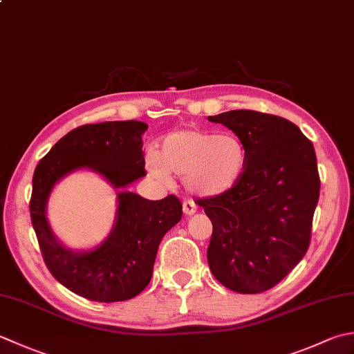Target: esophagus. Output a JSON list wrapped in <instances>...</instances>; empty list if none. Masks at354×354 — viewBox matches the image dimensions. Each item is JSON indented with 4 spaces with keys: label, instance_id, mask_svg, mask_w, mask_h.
<instances>
[{
    "label": "esophagus",
    "instance_id": "1",
    "mask_svg": "<svg viewBox=\"0 0 354 354\" xmlns=\"http://www.w3.org/2000/svg\"><path fill=\"white\" fill-rule=\"evenodd\" d=\"M196 204L193 203V201H185V203L183 204V212L185 216H192V214L196 213Z\"/></svg>",
    "mask_w": 354,
    "mask_h": 354
}]
</instances>
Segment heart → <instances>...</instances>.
Instances as JSON below:
<instances>
[{
	"mask_svg": "<svg viewBox=\"0 0 354 354\" xmlns=\"http://www.w3.org/2000/svg\"><path fill=\"white\" fill-rule=\"evenodd\" d=\"M248 151L239 136L204 129L170 131L149 153L145 165L159 183L169 184L170 173L184 178L185 190L199 198L232 192L244 178Z\"/></svg>",
	"mask_w": 354,
	"mask_h": 354,
	"instance_id": "1",
	"label": "heart"
}]
</instances>
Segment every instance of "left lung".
Segmentation results:
<instances>
[{"label": "left lung", "instance_id": "8db88e82", "mask_svg": "<svg viewBox=\"0 0 354 354\" xmlns=\"http://www.w3.org/2000/svg\"><path fill=\"white\" fill-rule=\"evenodd\" d=\"M209 121L241 138L248 164L232 192L198 203L213 224L207 261L224 287L262 293L286 278L308 250L321 187L315 147L281 116L230 110Z\"/></svg>", "mask_w": 354, "mask_h": 354}]
</instances>
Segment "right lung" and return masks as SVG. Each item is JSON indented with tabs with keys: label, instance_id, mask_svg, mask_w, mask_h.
I'll return each mask as SVG.
<instances>
[{
	"label": "right lung",
	"instance_id": "add662e5",
	"mask_svg": "<svg viewBox=\"0 0 354 354\" xmlns=\"http://www.w3.org/2000/svg\"><path fill=\"white\" fill-rule=\"evenodd\" d=\"M141 121L87 124L53 145L33 173L32 225L41 253L53 278L90 301L120 302L149 286L159 242L183 216V204L173 195L149 201L127 187L147 175L144 170ZM98 172L118 190L117 218L109 236L90 251L66 248L46 219L53 187L76 169Z\"/></svg>",
	"mask_w": 354,
	"mask_h": 354
}]
</instances>
